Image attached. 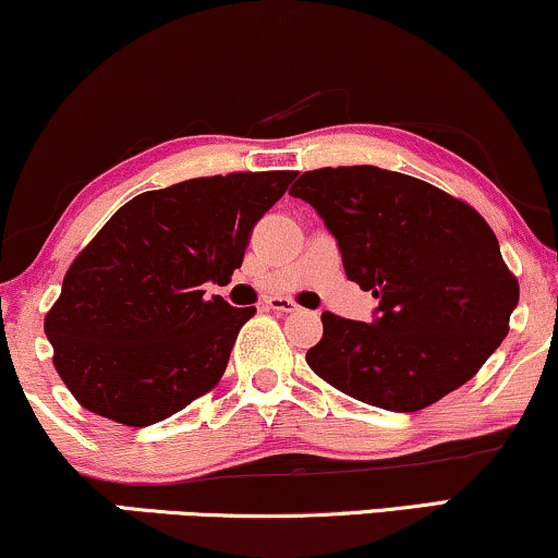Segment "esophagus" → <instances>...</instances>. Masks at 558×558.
Masks as SVG:
<instances>
[{"instance_id":"1","label":"esophagus","mask_w":558,"mask_h":558,"mask_svg":"<svg viewBox=\"0 0 558 558\" xmlns=\"http://www.w3.org/2000/svg\"><path fill=\"white\" fill-rule=\"evenodd\" d=\"M266 307H271L274 313H294V311H300L298 302H292V300H287V298L266 300Z\"/></svg>"}]
</instances>
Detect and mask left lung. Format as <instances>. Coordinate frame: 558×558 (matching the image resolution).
Here are the masks:
<instances>
[{"label": "left lung", "mask_w": 558, "mask_h": 558, "mask_svg": "<svg viewBox=\"0 0 558 558\" xmlns=\"http://www.w3.org/2000/svg\"><path fill=\"white\" fill-rule=\"evenodd\" d=\"M290 194L318 211L373 323L323 313L307 352L341 393L411 414L469 383L510 331L520 287L486 219L437 185L375 168L302 173Z\"/></svg>", "instance_id": "8db88e82"}]
</instances>
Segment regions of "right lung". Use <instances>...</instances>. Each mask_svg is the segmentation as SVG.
<instances>
[{
    "instance_id": "right-lung-1",
    "label": "right lung",
    "mask_w": 558,
    "mask_h": 558,
    "mask_svg": "<svg viewBox=\"0 0 558 558\" xmlns=\"http://www.w3.org/2000/svg\"><path fill=\"white\" fill-rule=\"evenodd\" d=\"M292 170L194 178L121 206L69 266L46 315L53 367L93 414L149 426L222 377L256 307L204 284L232 277Z\"/></svg>"
}]
</instances>
